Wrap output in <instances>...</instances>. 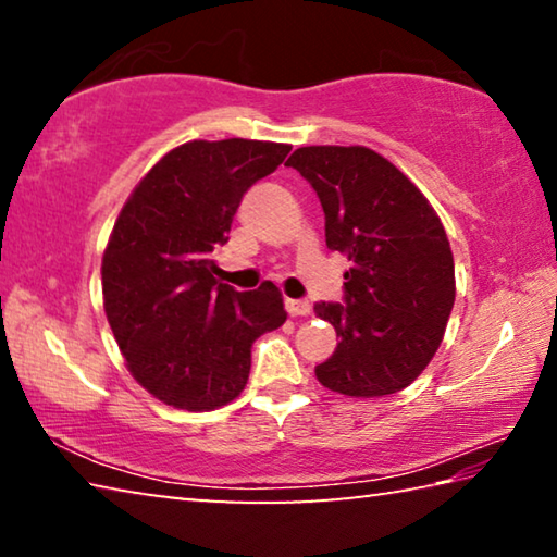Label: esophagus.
<instances>
[{"label":"esophagus","instance_id":"esophagus-1","mask_svg":"<svg viewBox=\"0 0 557 557\" xmlns=\"http://www.w3.org/2000/svg\"><path fill=\"white\" fill-rule=\"evenodd\" d=\"M285 307H287V312L292 314V317H307L309 312H312V305H309L307 299H285Z\"/></svg>","mask_w":557,"mask_h":557}]
</instances>
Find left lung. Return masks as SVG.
<instances>
[{
    "instance_id": "obj_1",
    "label": "left lung",
    "mask_w": 557,
    "mask_h": 557,
    "mask_svg": "<svg viewBox=\"0 0 557 557\" xmlns=\"http://www.w3.org/2000/svg\"><path fill=\"white\" fill-rule=\"evenodd\" d=\"M287 166L322 201L329 250L351 260L344 305L314 307L338 336L317 381L351 398L408 388L437 354L455 305L445 225L425 194L369 147H299Z\"/></svg>"
}]
</instances>
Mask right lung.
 <instances>
[{
	"label": "right lung",
	"mask_w": 557,
	"mask_h": 557,
	"mask_svg": "<svg viewBox=\"0 0 557 557\" xmlns=\"http://www.w3.org/2000/svg\"><path fill=\"white\" fill-rule=\"evenodd\" d=\"M289 145L191 139L132 188L102 252V307L125 366L178 410L228 405L250 375V346L285 324L272 282L235 292L213 277L243 194L285 162Z\"/></svg>",
	"instance_id": "add662e5"
}]
</instances>
